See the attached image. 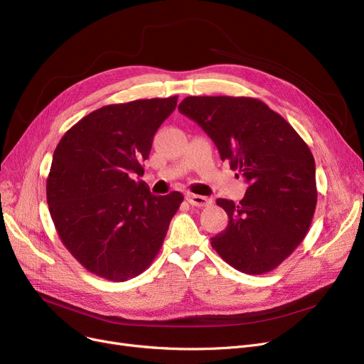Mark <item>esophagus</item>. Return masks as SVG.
Listing matches in <instances>:
<instances>
[{"label": "esophagus", "instance_id": "esophagus-1", "mask_svg": "<svg viewBox=\"0 0 364 364\" xmlns=\"http://www.w3.org/2000/svg\"><path fill=\"white\" fill-rule=\"evenodd\" d=\"M187 202L190 203V205H193V206H208V205H211V199L209 198H206V196H199V195H193V193H187Z\"/></svg>", "mask_w": 364, "mask_h": 364}]
</instances>
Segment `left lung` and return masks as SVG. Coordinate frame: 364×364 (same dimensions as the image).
Masks as SVG:
<instances>
[{
    "instance_id": "1",
    "label": "left lung",
    "mask_w": 364,
    "mask_h": 364,
    "mask_svg": "<svg viewBox=\"0 0 364 364\" xmlns=\"http://www.w3.org/2000/svg\"><path fill=\"white\" fill-rule=\"evenodd\" d=\"M178 110L215 143L250 187L235 203L217 199L228 224L211 245L233 269L264 274L288 258L307 235L317 203L316 164L299 134L261 100L190 95Z\"/></svg>"
}]
</instances>
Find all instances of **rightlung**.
Returning <instances> with one entry per match:
<instances>
[{"label": "right lung", "instance_id": "1", "mask_svg": "<svg viewBox=\"0 0 364 364\" xmlns=\"http://www.w3.org/2000/svg\"><path fill=\"white\" fill-rule=\"evenodd\" d=\"M177 95L109 105L91 112L57 144L47 178V203L62 243L99 277L125 282L155 259L180 192L150 193L141 162L153 136L174 112Z\"/></svg>", "mask_w": 364, "mask_h": 364}]
</instances>
